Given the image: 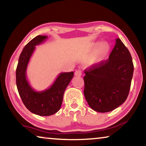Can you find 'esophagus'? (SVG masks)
<instances>
[{
    "mask_svg": "<svg viewBox=\"0 0 146 146\" xmlns=\"http://www.w3.org/2000/svg\"><path fill=\"white\" fill-rule=\"evenodd\" d=\"M75 75L76 76H80L82 75V72L80 70H76L75 73Z\"/></svg>",
    "mask_w": 146,
    "mask_h": 146,
    "instance_id": "34e87169",
    "label": "esophagus"
}]
</instances>
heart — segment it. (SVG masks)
Here are the masks:
<instances>
[{
	"mask_svg": "<svg viewBox=\"0 0 146 146\" xmlns=\"http://www.w3.org/2000/svg\"><path fill=\"white\" fill-rule=\"evenodd\" d=\"M96 48H97L96 49L95 55H94V61L95 62H99L103 60L110 50V45L106 42H104L100 44H98V42L93 43L92 48L94 49Z\"/></svg>",
	"mask_w": 146,
	"mask_h": 146,
	"instance_id": "heart-1",
	"label": "heart"
}]
</instances>
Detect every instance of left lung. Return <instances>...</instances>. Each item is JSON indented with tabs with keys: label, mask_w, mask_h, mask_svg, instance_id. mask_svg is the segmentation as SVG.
I'll return each instance as SVG.
<instances>
[{
	"label": "left lung",
	"mask_w": 146,
	"mask_h": 146,
	"mask_svg": "<svg viewBox=\"0 0 146 146\" xmlns=\"http://www.w3.org/2000/svg\"><path fill=\"white\" fill-rule=\"evenodd\" d=\"M133 71L129 50L117 38L109 59L84 71V94L91 108L106 113L122 105L129 95Z\"/></svg>",
	"instance_id": "obj_1"
}]
</instances>
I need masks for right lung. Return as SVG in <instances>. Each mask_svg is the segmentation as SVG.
<instances>
[{"label": "right lung", "mask_w": 146, "mask_h": 146, "mask_svg": "<svg viewBox=\"0 0 146 146\" xmlns=\"http://www.w3.org/2000/svg\"><path fill=\"white\" fill-rule=\"evenodd\" d=\"M47 36L38 35L23 48L16 70V84L20 97L29 111L39 116H49L60 110L64 91L73 77V71L60 73L50 88L36 91L31 87L26 78V70L35 46L44 42Z\"/></svg>", "instance_id": "add662e5"}]
</instances>
